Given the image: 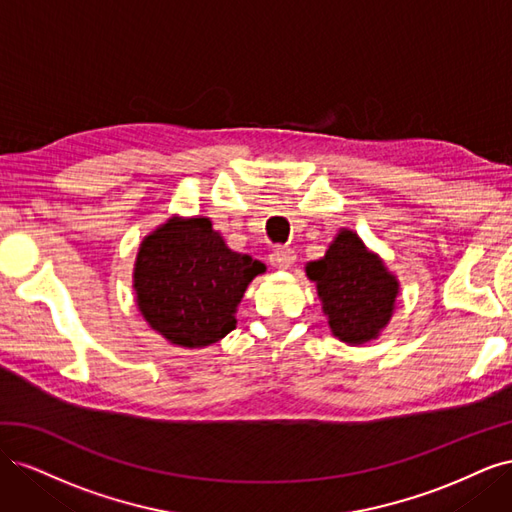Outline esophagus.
Wrapping results in <instances>:
<instances>
[{"instance_id":"34e87169","label":"esophagus","mask_w":512,"mask_h":512,"mask_svg":"<svg viewBox=\"0 0 512 512\" xmlns=\"http://www.w3.org/2000/svg\"><path fill=\"white\" fill-rule=\"evenodd\" d=\"M271 265L277 267V269H288L294 260H297V256H294V252L290 250V247H284V245H277L275 250L271 252L269 256Z\"/></svg>"}]
</instances>
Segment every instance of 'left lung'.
I'll list each match as a JSON object with an SVG mask.
<instances>
[{
	"label": "left lung",
	"instance_id": "1",
	"mask_svg": "<svg viewBox=\"0 0 512 512\" xmlns=\"http://www.w3.org/2000/svg\"><path fill=\"white\" fill-rule=\"evenodd\" d=\"M305 271L318 284L329 327L342 342L365 344L389 324L399 284L352 230L339 232L327 256Z\"/></svg>",
	"mask_w": 512,
	"mask_h": 512
}]
</instances>
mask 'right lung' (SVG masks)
Here are the masks:
<instances>
[{
	"label": "right lung",
	"instance_id": "1",
	"mask_svg": "<svg viewBox=\"0 0 512 512\" xmlns=\"http://www.w3.org/2000/svg\"><path fill=\"white\" fill-rule=\"evenodd\" d=\"M265 265L226 247L207 218L168 220L138 250L136 303L170 344L203 348L235 329L243 292Z\"/></svg>",
	"mask_w": 512,
	"mask_h": 512
}]
</instances>
